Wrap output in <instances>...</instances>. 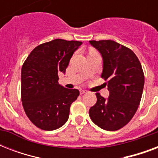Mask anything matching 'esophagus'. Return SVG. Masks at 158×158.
I'll use <instances>...</instances> for the list:
<instances>
[{
	"label": "esophagus",
	"instance_id": "obj_1",
	"mask_svg": "<svg viewBox=\"0 0 158 158\" xmlns=\"http://www.w3.org/2000/svg\"><path fill=\"white\" fill-rule=\"evenodd\" d=\"M79 93H80V94H86L87 91H86V90H83V89H80Z\"/></svg>",
	"mask_w": 158,
	"mask_h": 158
}]
</instances>
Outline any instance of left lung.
I'll list each match as a JSON object with an SVG mask.
<instances>
[{
    "mask_svg": "<svg viewBox=\"0 0 158 158\" xmlns=\"http://www.w3.org/2000/svg\"><path fill=\"white\" fill-rule=\"evenodd\" d=\"M103 60L102 78L107 80V99L97 93V102L89 110L94 124L108 131L127 125L142 98L144 75L139 60L130 48L112 40L89 41Z\"/></svg>",
    "mask_w": 158,
    "mask_h": 158,
    "instance_id": "obj_1",
    "label": "left lung"
}]
</instances>
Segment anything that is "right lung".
Listing matches in <instances>:
<instances>
[{
    "label": "right lung",
    "mask_w": 158,
    "mask_h": 158,
    "mask_svg": "<svg viewBox=\"0 0 158 158\" xmlns=\"http://www.w3.org/2000/svg\"><path fill=\"white\" fill-rule=\"evenodd\" d=\"M82 42L55 39L38 46L21 69V100L26 115L41 130H54L68 120L69 107L79 95L78 89L58 83L69 60Z\"/></svg>",
    "instance_id": "1"
}]
</instances>
